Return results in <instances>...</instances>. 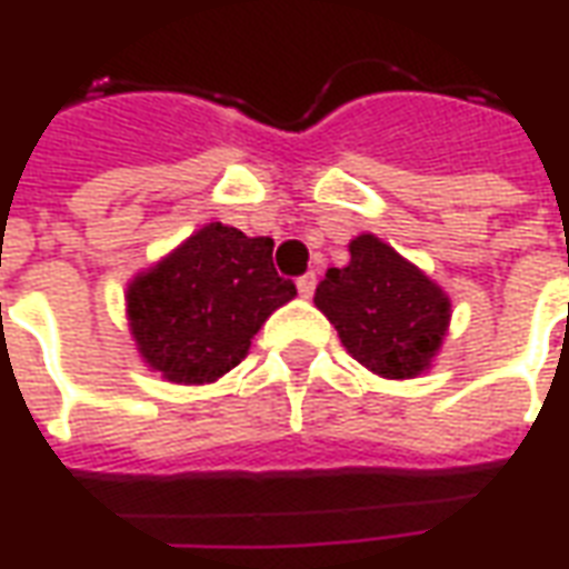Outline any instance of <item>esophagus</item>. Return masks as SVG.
Here are the masks:
<instances>
[{
  "label": "esophagus",
  "mask_w": 569,
  "mask_h": 569,
  "mask_svg": "<svg viewBox=\"0 0 569 569\" xmlns=\"http://www.w3.org/2000/svg\"><path fill=\"white\" fill-rule=\"evenodd\" d=\"M313 289H317V273L310 271L305 277H298V292H301V298L313 296Z\"/></svg>",
  "instance_id": "34e87169"
}]
</instances>
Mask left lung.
I'll use <instances>...</instances> for the list:
<instances>
[{"label":"left lung","instance_id":"8db88e82","mask_svg":"<svg viewBox=\"0 0 569 569\" xmlns=\"http://www.w3.org/2000/svg\"><path fill=\"white\" fill-rule=\"evenodd\" d=\"M313 301L350 357L396 381L429 369L451 322L441 286L375 234L350 240V261L326 271Z\"/></svg>","mask_w":569,"mask_h":569}]
</instances>
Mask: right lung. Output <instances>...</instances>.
Masks as SVG:
<instances>
[{"mask_svg":"<svg viewBox=\"0 0 569 569\" xmlns=\"http://www.w3.org/2000/svg\"><path fill=\"white\" fill-rule=\"evenodd\" d=\"M296 298L273 268L271 237L203 224L128 286L130 335L149 369L173 383H210L249 353L252 335Z\"/></svg>","mask_w":569,"mask_h":569,"instance_id":"1","label":"right lung"}]
</instances>
